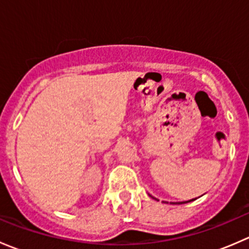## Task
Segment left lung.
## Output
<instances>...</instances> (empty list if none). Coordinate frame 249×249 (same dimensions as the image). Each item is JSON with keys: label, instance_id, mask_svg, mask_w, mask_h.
Wrapping results in <instances>:
<instances>
[{"label": "left lung", "instance_id": "left-lung-1", "mask_svg": "<svg viewBox=\"0 0 249 249\" xmlns=\"http://www.w3.org/2000/svg\"><path fill=\"white\" fill-rule=\"evenodd\" d=\"M185 202H189V201H185ZM185 202H180V203H185Z\"/></svg>", "mask_w": 249, "mask_h": 249}]
</instances>
